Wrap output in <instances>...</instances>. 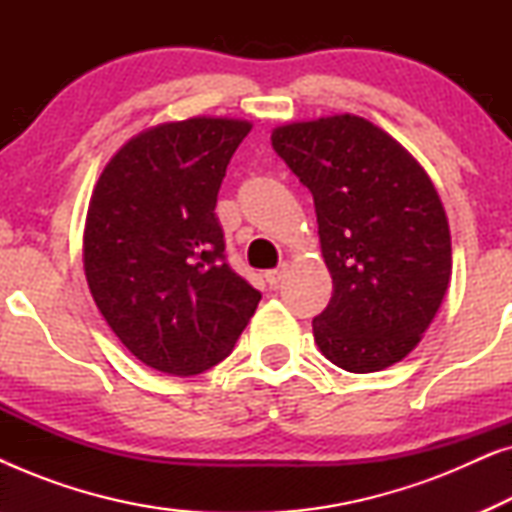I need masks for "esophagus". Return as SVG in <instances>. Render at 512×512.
<instances>
[{
	"label": "esophagus",
	"instance_id": "34e87169",
	"mask_svg": "<svg viewBox=\"0 0 512 512\" xmlns=\"http://www.w3.org/2000/svg\"><path fill=\"white\" fill-rule=\"evenodd\" d=\"M286 272H289V268H286V265H282V268H277V270H268V272H265V282H268L270 289H277V286L284 282Z\"/></svg>",
	"mask_w": 512,
	"mask_h": 512
}]
</instances>
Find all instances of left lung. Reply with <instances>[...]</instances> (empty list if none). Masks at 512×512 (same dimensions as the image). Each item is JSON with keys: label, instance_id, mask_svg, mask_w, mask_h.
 <instances>
[{"label": "left lung", "instance_id": "obj_1", "mask_svg": "<svg viewBox=\"0 0 512 512\" xmlns=\"http://www.w3.org/2000/svg\"><path fill=\"white\" fill-rule=\"evenodd\" d=\"M272 146L312 191L331 303L314 342L349 373L403 361L452 277L450 223L433 181L389 132L354 114L277 125Z\"/></svg>", "mask_w": 512, "mask_h": 512}]
</instances>
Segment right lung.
Here are the masks:
<instances>
[{
    "label": "right lung",
    "mask_w": 512,
    "mask_h": 512,
    "mask_svg": "<svg viewBox=\"0 0 512 512\" xmlns=\"http://www.w3.org/2000/svg\"><path fill=\"white\" fill-rule=\"evenodd\" d=\"M249 130L214 116L153 125L109 158L90 195V296L128 352L160 373L198 375L226 359L261 300L226 263L214 214Z\"/></svg>",
    "instance_id": "obj_1"
}]
</instances>
